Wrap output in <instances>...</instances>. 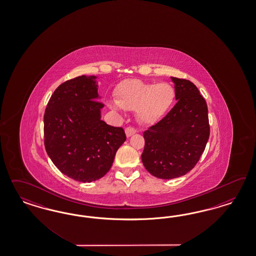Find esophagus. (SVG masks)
Here are the masks:
<instances>
[{
	"mask_svg": "<svg viewBox=\"0 0 256 256\" xmlns=\"http://www.w3.org/2000/svg\"><path fill=\"white\" fill-rule=\"evenodd\" d=\"M124 132H126V137L128 138V137H130V136H132L133 134H135V133H136V130H135L134 128L128 126V128H126Z\"/></svg>",
	"mask_w": 256,
	"mask_h": 256,
	"instance_id": "obj_1",
	"label": "esophagus"
}]
</instances>
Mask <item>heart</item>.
<instances>
[{"label": "heart", "mask_w": 256, "mask_h": 256, "mask_svg": "<svg viewBox=\"0 0 256 256\" xmlns=\"http://www.w3.org/2000/svg\"><path fill=\"white\" fill-rule=\"evenodd\" d=\"M174 90L169 84L146 82L140 80H128L117 86L116 102H110V108L119 110L120 107L133 110L140 123L153 124L158 122L174 100Z\"/></svg>", "instance_id": "obj_1"}]
</instances>
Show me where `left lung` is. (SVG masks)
I'll use <instances>...</instances> for the list:
<instances>
[{
  "label": "left lung",
  "instance_id": "8db88e82",
  "mask_svg": "<svg viewBox=\"0 0 256 256\" xmlns=\"http://www.w3.org/2000/svg\"><path fill=\"white\" fill-rule=\"evenodd\" d=\"M174 84V108L144 132L142 162L156 178L185 176L200 160L210 138L208 110L198 88L188 80L170 77Z\"/></svg>",
  "mask_w": 256,
  "mask_h": 256
}]
</instances>
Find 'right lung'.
Returning a JSON list of instances; mask_svg holds the SVG:
<instances>
[{"label":"right lung","instance_id":"add662e5","mask_svg":"<svg viewBox=\"0 0 256 256\" xmlns=\"http://www.w3.org/2000/svg\"><path fill=\"white\" fill-rule=\"evenodd\" d=\"M96 76H80L58 86L44 114L46 154L64 174L80 182L103 178L126 139L122 128L101 120Z\"/></svg>","mask_w":256,"mask_h":256}]
</instances>
